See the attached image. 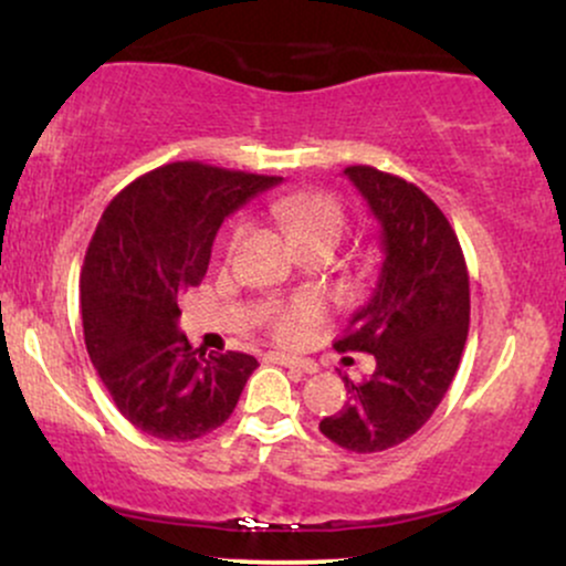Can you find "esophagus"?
<instances>
[{"mask_svg":"<svg viewBox=\"0 0 566 566\" xmlns=\"http://www.w3.org/2000/svg\"><path fill=\"white\" fill-rule=\"evenodd\" d=\"M265 359L274 361V365L295 369V373H303V375H314L316 373L314 361H311V359H297V356H290V354H265Z\"/></svg>","mask_w":566,"mask_h":566,"instance_id":"1","label":"esophagus"}]
</instances>
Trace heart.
I'll list each match as a JSON object with an SVG mask.
<instances>
[{
	"mask_svg": "<svg viewBox=\"0 0 566 566\" xmlns=\"http://www.w3.org/2000/svg\"><path fill=\"white\" fill-rule=\"evenodd\" d=\"M271 216L287 229L292 237L297 239V244L311 242V239H337L343 237L346 229V216H343V207L337 205V199L322 191H297L287 193V197L276 199L271 205ZM247 223L237 220L229 237V252L239 247L244 239ZM327 316V305L322 297L316 295H301L290 303H274L269 308V327L274 333L276 340L282 343H295L314 329L316 324L324 322Z\"/></svg>",
	"mask_w": 566,
	"mask_h": 566,
	"instance_id": "obj_1",
	"label": "heart"
}]
</instances>
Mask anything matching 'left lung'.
<instances>
[{"label":"left lung","instance_id":"8db88e82","mask_svg":"<svg viewBox=\"0 0 566 566\" xmlns=\"http://www.w3.org/2000/svg\"><path fill=\"white\" fill-rule=\"evenodd\" d=\"M380 223L382 265L337 350L375 356L365 382L343 378L348 401L319 431L343 450L382 452L426 423L458 373L471 319L469 269L450 220L415 184L375 167H346Z\"/></svg>","mask_w":566,"mask_h":566}]
</instances>
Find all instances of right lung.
Masks as SVG:
<instances>
[{
    "label": "right lung",
    "mask_w": 566,
    "mask_h": 566,
    "mask_svg": "<svg viewBox=\"0 0 566 566\" xmlns=\"http://www.w3.org/2000/svg\"><path fill=\"white\" fill-rule=\"evenodd\" d=\"M274 175L172 161L114 197L82 265V327L103 386L138 431L191 441L231 418L258 359L207 356L180 333L178 301L199 287L216 233Z\"/></svg>",
    "instance_id": "1"
}]
</instances>
